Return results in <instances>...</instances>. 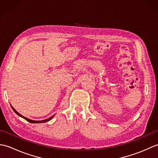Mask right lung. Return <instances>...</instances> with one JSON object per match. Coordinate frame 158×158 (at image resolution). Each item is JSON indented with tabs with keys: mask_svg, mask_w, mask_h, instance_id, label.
I'll list each match as a JSON object with an SVG mask.
<instances>
[{
	"mask_svg": "<svg viewBox=\"0 0 158 158\" xmlns=\"http://www.w3.org/2000/svg\"><path fill=\"white\" fill-rule=\"evenodd\" d=\"M11 108H12V109L14 110V112L17 114V115H18L19 116H20L21 117H22V118H23L24 119H26V121H28V122H31V123H44V122H48V121H49V120H51L53 117V116L54 115H53V116H52V117H50L49 118H48V119H45V120H41V121H35V120H32V119H28V118H26V117H25L24 116H23V115H22L21 114H19L18 111H16V110L13 108V107L11 106Z\"/></svg>",
	"mask_w": 158,
	"mask_h": 158,
	"instance_id": "add662e5",
	"label": "right lung"
}]
</instances>
